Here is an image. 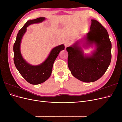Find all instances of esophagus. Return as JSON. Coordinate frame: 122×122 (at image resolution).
Returning <instances> with one entry per match:
<instances>
[{"label": "esophagus", "instance_id": "obj_1", "mask_svg": "<svg viewBox=\"0 0 122 122\" xmlns=\"http://www.w3.org/2000/svg\"><path fill=\"white\" fill-rule=\"evenodd\" d=\"M65 47L66 48V47H67L68 46H69L70 45V42L69 41H68V40H67V41H65Z\"/></svg>", "mask_w": 122, "mask_h": 122}]
</instances>
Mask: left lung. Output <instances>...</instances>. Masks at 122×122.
<instances>
[{"label":"left lung","instance_id":"obj_1","mask_svg":"<svg viewBox=\"0 0 122 122\" xmlns=\"http://www.w3.org/2000/svg\"><path fill=\"white\" fill-rule=\"evenodd\" d=\"M90 31L66 49L68 65L72 75L81 81L93 82L104 74L112 60V43L106 29L101 23L92 19ZM94 46L91 55L84 54L81 47Z\"/></svg>","mask_w":122,"mask_h":122}]
</instances>
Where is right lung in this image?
I'll return each instance as SVG.
<instances>
[{"instance_id":"obj_1","label":"right lung","mask_w":122,"mask_h":122,"mask_svg":"<svg viewBox=\"0 0 122 122\" xmlns=\"http://www.w3.org/2000/svg\"><path fill=\"white\" fill-rule=\"evenodd\" d=\"M45 19V17H40L27 21L18 32L13 47L14 61L16 67L22 76L31 84H41L49 78L55 60L61 51L65 49L64 44L55 47L51 50L46 60L38 65L29 64L23 58L21 53L20 46L22 39L27 30V27L32 24L41 23Z\"/></svg>"}]
</instances>
